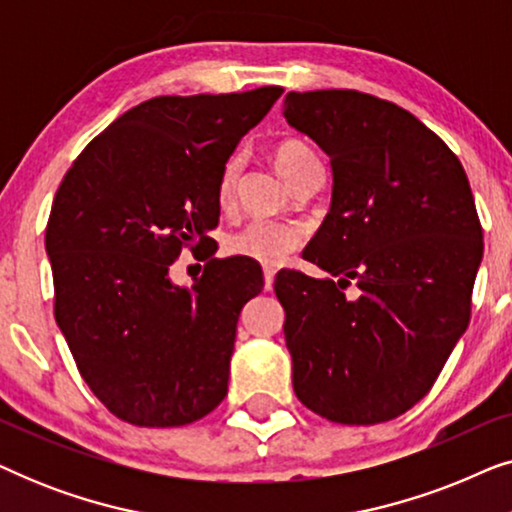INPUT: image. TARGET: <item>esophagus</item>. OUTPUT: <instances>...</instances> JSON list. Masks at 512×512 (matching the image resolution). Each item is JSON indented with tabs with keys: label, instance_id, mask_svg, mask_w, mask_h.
I'll use <instances>...</instances> for the list:
<instances>
[{
	"label": "esophagus",
	"instance_id": "34e87169",
	"mask_svg": "<svg viewBox=\"0 0 512 512\" xmlns=\"http://www.w3.org/2000/svg\"><path fill=\"white\" fill-rule=\"evenodd\" d=\"M263 277H265V291H272V284H275V270L265 265V268H263Z\"/></svg>",
	"mask_w": 512,
	"mask_h": 512
}]
</instances>
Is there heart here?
Returning a JSON list of instances; mask_svg holds the SVG:
<instances>
[{
    "label": "heart",
    "mask_w": 512,
    "mask_h": 512,
    "mask_svg": "<svg viewBox=\"0 0 512 512\" xmlns=\"http://www.w3.org/2000/svg\"><path fill=\"white\" fill-rule=\"evenodd\" d=\"M314 160H317V156H314L310 146L300 142V139H282V142L272 149V163H275L277 172L282 174L286 181H291L305 165L314 163ZM237 172H240V160L228 158L219 174V188H216V198H219V205L223 209L233 205ZM300 240H303V235H300V230L296 226H291V223L254 219L244 223L240 230H235V233L228 237L226 249L235 256H247L251 261L277 265L298 247Z\"/></svg>",
    "instance_id": "1"
}]
</instances>
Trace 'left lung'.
<instances>
[{"instance_id": "obj_1", "label": "left lung", "mask_w": 512, "mask_h": 512, "mask_svg": "<svg viewBox=\"0 0 512 512\" xmlns=\"http://www.w3.org/2000/svg\"><path fill=\"white\" fill-rule=\"evenodd\" d=\"M284 118L333 172L303 251L328 277L275 279L293 391L331 422H389L429 394L471 317L482 228L468 177L410 111L359 90L289 93Z\"/></svg>"}]
</instances>
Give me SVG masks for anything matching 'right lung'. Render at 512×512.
Wrapping results in <instances>:
<instances>
[{"label":"right lung","mask_w":512,"mask_h":512,"mask_svg":"<svg viewBox=\"0 0 512 512\" xmlns=\"http://www.w3.org/2000/svg\"><path fill=\"white\" fill-rule=\"evenodd\" d=\"M279 86L153 97L97 135L55 193L46 226L55 321L90 391L123 422L184 426L228 394L237 319L261 265L223 258L172 282L181 249L212 247L226 160Z\"/></svg>","instance_id":"1"}]
</instances>
